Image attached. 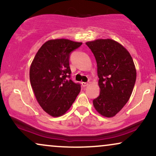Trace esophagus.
Here are the masks:
<instances>
[{"mask_svg":"<svg viewBox=\"0 0 156 156\" xmlns=\"http://www.w3.org/2000/svg\"><path fill=\"white\" fill-rule=\"evenodd\" d=\"M88 85H89V83H86V82H83V83H82V86H83V87H86V86H87Z\"/></svg>","mask_w":156,"mask_h":156,"instance_id":"obj_1","label":"esophagus"}]
</instances>
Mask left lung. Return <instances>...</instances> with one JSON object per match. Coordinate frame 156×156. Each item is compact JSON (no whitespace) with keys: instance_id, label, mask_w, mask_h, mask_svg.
<instances>
[{"instance_id":"8db88e82","label":"left lung","mask_w":156,"mask_h":156,"mask_svg":"<svg viewBox=\"0 0 156 156\" xmlns=\"http://www.w3.org/2000/svg\"><path fill=\"white\" fill-rule=\"evenodd\" d=\"M94 55L100 92L93 100L95 109L105 117L115 115L128 102L136 81V73L130 54L111 39L86 43Z\"/></svg>"}]
</instances>
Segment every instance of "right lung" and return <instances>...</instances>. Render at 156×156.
I'll list each match as a JSON object with an SVG mask.
<instances>
[{
	"instance_id": "right-lung-1",
	"label": "right lung",
	"mask_w": 156,
	"mask_h": 156,
	"mask_svg": "<svg viewBox=\"0 0 156 156\" xmlns=\"http://www.w3.org/2000/svg\"><path fill=\"white\" fill-rule=\"evenodd\" d=\"M82 43L67 39L48 41L37 51L30 69L35 96L45 112L53 117L69 110L80 91L71 79L70 56Z\"/></svg>"
}]
</instances>
